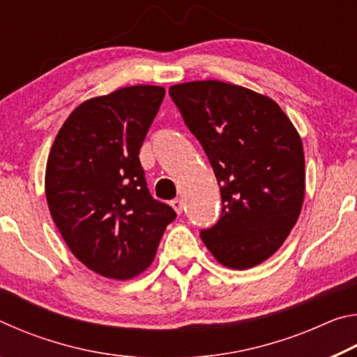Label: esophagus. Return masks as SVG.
Returning <instances> with one entry per match:
<instances>
[{"instance_id":"34e87169","label":"esophagus","mask_w":357,"mask_h":357,"mask_svg":"<svg viewBox=\"0 0 357 357\" xmlns=\"http://www.w3.org/2000/svg\"><path fill=\"white\" fill-rule=\"evenodd\" d=\"M172 208L174 209V213H176V214H183V208H184L183 200H179V198H176V200H173L172 202Z\"/></svg>"}]
</instances>
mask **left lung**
Returning a JSON list of instances; mask_svg holds the SVG:
<instances>
[{
  "mask_svg": "<svg viewBox=\"0 0 357 357\" xmlns=\"http://www.w3.org/2000/svg\"><path fill=\"white\" fill-rule=\"evenodd\" d=\"M198 138L222 195V214L200 236L229 269L271 258L299 219L305 195L304 148L277 102L238 84L202 80L170 86Z\"/></svg>",
  "mask_w": 357,
  "mask_h": 357,
  "instance_id": "8db88e82",
  "label": "left lung"
}]
</instances>
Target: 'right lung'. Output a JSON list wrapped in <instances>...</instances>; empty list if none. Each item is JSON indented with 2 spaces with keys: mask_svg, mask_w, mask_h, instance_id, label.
Listing matches in <instances>:
<instances>
[{
  "mask_svg": "<svg viewBox=\"0 0 357 357\" xmlns=\"http://www.w3.org/2000/svg\"><path fill=\"white\" fill-rule=\"evenodd\" d=\"M165 88L135 84L84 100L64 121L45 168L52 219L78 261L107 279L149 268L176 213L151 197L138 159Z\"/></svg>",
  "mask_w": 357,
  "mask_h": 357,
  "instance_id": "add662e5",
  "label": "right lung"
}]
</instances>
